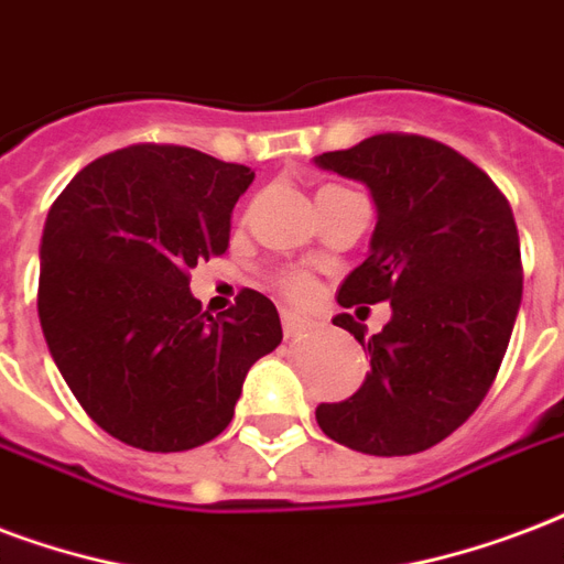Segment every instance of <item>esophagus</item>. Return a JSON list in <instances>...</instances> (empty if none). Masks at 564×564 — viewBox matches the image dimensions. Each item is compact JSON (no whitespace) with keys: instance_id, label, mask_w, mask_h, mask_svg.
Instances as JSON below:
<instances>
[{"instance_id":"34e87169","label":"esophagus","mask_w":564,"mask_h":564,"mask_svg":"<svg viewBox=\"0 0 564 564\" xmlns=\"http://www.w3.org/2000/svg\"><path fill=\"white\" fill-rule=\"evenodd\" d=\"M281 322H283V334H286V337H295L299 330H304L307 325H311V322H307V316H301V313H295V311H283Z\"/></svg>"}]
</instances>
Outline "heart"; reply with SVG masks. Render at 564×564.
Wrapping results in <instances>:
<instances>
[{"label": "heart", "mask_w": 564, "mask_h": 564, "mask_svg": "<svg viewBox=\"0 0 564 564\" xmlns=\"http://www.w3.org/2000/svg\"><path fill=\"white\" fill-rule=\"evenodd\" d=\"M283 292L295 301H307L313 295V281L307 274H290V278L283 281Z\"/></svg>", "instance_id": "1"}]
</instances>
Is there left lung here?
Returning a JSON list of instances; mask_svg holds the SVG:
<instances>
[{
	"label": "left lung",
	"instance_id": "8db88e82",
	"mask_svg": "<svg viewBox=\"0 0 564 564\" xmlns=\"http://www.w3.org/2000/svg\"><path fill=\"white\" fill-rule=\"evenodd\" d=\"M313 162L364 183L378 215L339 307L393 311L372 337L349 313L334 316L372 369L358 393L322 402L316 423L358 453H423L479 408L509 349L523 292L511 206L470 159L423 135L384 132Z\"/></svg>",
	"mask_w": 564,
	"mask_h": 564
}]
</instances>
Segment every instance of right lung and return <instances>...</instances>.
I'll use <instances>...</instances> for the list:
<instances>
[{
	"label": "right lung",
	"instance_id": "right-lung-1",
	"mask_svg": "<svg viewBox=\"0 0 564 564\" xmlns=\"http://www.w3.org/2000/svg\"><path fill=\"white\" fill-rule=\"evenodd\" d=\"M253 171L177 144H132L67 183L41 236L37 316L55 367L111 437L183 453L234 420L242 381L283 339L263 292L221 316L188 290L221 257Z\"/></svg>",
	"mask_w": 564,
	"mask_h": 564
}]
</instances>
